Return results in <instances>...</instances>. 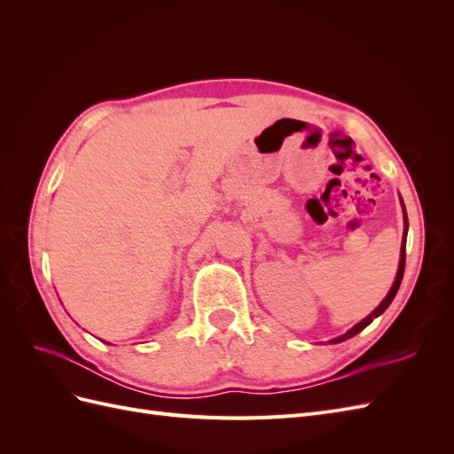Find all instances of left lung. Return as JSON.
I'll list each match as a JSON object with an SVG mask.
<instances>
[{
  "instance_id": "8db88e82",
  "label": "left lung",
  "mask_w": 454,
  "mask_h": 454,
  "mask_svg": "<svg viewBox=\"0 0 454 454\" xmlns=\"http://www.w3.org/2000/svg\"><path fill=\"white\" fill-rule=\"evenodd\" d=\"M403 204V202H402ZM403 210H405V206H403ZM405 240H407V214H405V235H403V242H402V257H400V269H397V274H395V280H394V284H392V287H390V292H388V295L384 297V301L382 303L371 312L367 318H364L360 324H356L352 329H348V332L345 333V335H340V337H337V339H333L332 342H342V340H347V339H350V337H354V335H358L364 327H367L371 322H373V318H377V316H380L384 310H387L388 307H390V303H392V299L395 297V294H397V290H400V284H402V278H403V270H405Z\"/></svg>"
}]
</instances>
